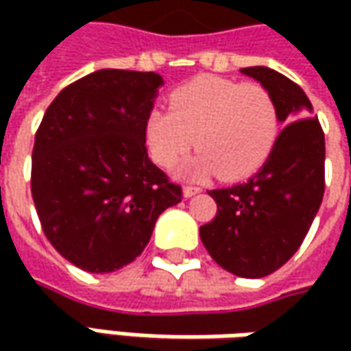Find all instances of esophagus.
Instances as JSON below:
<instances>
[{
	"label": "esophagus",
	"mask_w": 351,
	"mask_h": 351,
	"mask_svg": "<svg viewBox=\"0 0 351 351\" xmlns=\"http://www.w3.org/2000/svg\"><path fill=\"white\" fill-rule=\"evenodd\" d=\"M199 191H201V189L195 187V185H185V187H183V197H193L197 195Z\"/></svg>",
	"instance_id": "1"
}]
</instances>
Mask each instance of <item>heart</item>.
<instances>
[{"label":"heart","instance_id":"b5f03b06","mask_svg":"<svg viewBox=\"0 0 351 351\" xmlns=\"http://www.w3.org/2000/svg\"><path fill=\"white\" fill-rule=\"evenodd\" d=\"M146 146L156 164L171 168L195 144L201 150L180 168L182 178L242 180L267 162L279 134L271 93L260 84L199 75L169 95V111L146 119Z\"/></svg>","mask_w":351,"mask_h":351}]
</instances>
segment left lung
<instances>
[{"instance_id": "8db88e82", "label": "left lung", "mask_w": 351, "mask_h": 351, "mask_svg": "<svg viewBox=\"0 0 351 351\" xmlns=\"http://www.w3.org/2000/svg\"><path fill=\"white\" fill-rule=\"evenodd\" d=\"M267 89L277 105V136L267 162L248 182L213 189L217 217L199 228L223 269L258 279L279 269L303 244L324 195V132L304 91L265 66L240 70Z\"/></svg>"}]
</instances>
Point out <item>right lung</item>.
Segmentation results:
<instances>
[{
  "label": "right lung",
  "instance_id": "right-lung-1",
  "mask_svg": "<svg viewBox=\"0 0 351 351\" xmlns=\"http://www.w3.org/2000/svg\"><path fill=\"white\" fill-rule=\"evenodd\" d=\"M162 75L97 70L64 88L34 134L31 193L50 244L84 271L134 262L182 187L146 152Z\"/></svg>",
  "mask_w": 351,
  "mask_h": 351
}]
</instances>
